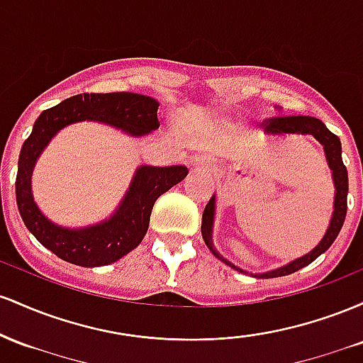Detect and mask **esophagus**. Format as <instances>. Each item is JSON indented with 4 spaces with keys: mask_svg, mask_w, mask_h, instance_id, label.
Masks as SVG:
<instances>
[{
    "mask_svg": "<svg viewBox=\"0 0 363 363\" xmlns=\"http://www.w3.org/2000/svg\"><path fill=\"white\" fill-rule=\"evenodd\" d=\"M191 167L196 170H208L210 169V162L205 155H194L191 158Z\"/></svg>",
    "mask_w": 363,
    "mask_h": 363,
    "instance_id": "esophagus-1",
    "label": "esophagus"
}]
</instances>
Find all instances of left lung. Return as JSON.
Instances as JSON below:
<instances>
[{"label": "left lung", "mask_w": 363, "mask_h": 363, "mask_svg": "<svg viewBox=\"0 0 363 363\" xmlns=\"http://www.w3.org/2000/svg\"><path fill=\"white\" fill-rule=\"evenodd\" d=\"M278 109V107H277ZM266 135L269 136H286V135H312L315 140L323 145L324 155H326V162L331 169V177L333 184H335V201H333V215L329 220V225L324 232L323 239L319 240V244L315 245L312 251H309L303 256L297 257V259L286 262V264L280 266V268L269 269L264 273H249L245 269L235 266L234 262H230L227 257H223L222 254L216 251L213 244V225H215V215H216V194L211 196V199L208 201V205L203 211V222H201V234L205 239V244L208 245L211 254L215 257H218L220 261H223L225 264L234 268L239 273H249L254 278H278L285 277V274H291L303 266L311 264L312 261L318 259L323 252H326L331 244L335 242V239L338 237L341 227H343L345 216H347V196H348V172L347 167L343 165V158H341V141L336 135H333L331 131L326 128V124L318 118H311V116H285V118H274L266 121L264 128Z\"/></svg>", "instance_id": "obj_1"}]
</instances>
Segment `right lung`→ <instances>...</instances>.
Masks as SVG:
<instances>
[{
    "label": "right lung",
    "mask_w": 363,
    "mask_h": 363,
    "mask_svg": "<svg viewBox=\"0 0 363 363\" xmlns=\"http://www.w3.org/2000/svg\"><path fill=\"white\" fill-rule=\"evenodd\" d=\"M158 106L153 97L133 91L78 94L37 118L18 157L16 205L28 232L62 261L95 268L116 262L138 247L148 230L157 198L181 182L189 170L184 165H140L111 216L86 227H62L49 220L34 199L32 174L39 157L62 128L82 121L107 124L133 138L150 135L160 126Z\"/></svg>",
    "instance_id": "1"
}]
</instances>
